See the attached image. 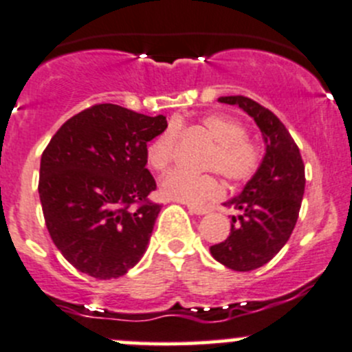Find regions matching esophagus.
<instances>
[{
    "label": "esophagus",
    "instance_id": "1",
    "mask_svg": "<svg viewBox=\"0 0 352 352\" xmlns=\"http://www.w3.org/2000/svg\"><path fill=\"white\" fill-rule=\"evenodd\" d=\"M187 209H189V211L192 212V214H197V216L208 214V212H209L208 208H202V206H194V204L187 206Z\"/></svg>",
    "mask_w": 352,
    "mask_h": 352
}]
</instances>
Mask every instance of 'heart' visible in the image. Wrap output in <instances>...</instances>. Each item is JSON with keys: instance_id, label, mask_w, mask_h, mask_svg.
<instances>
[{"instance_id": "1", "label": "heart", "mask_w": 352, "mask_h": 352, "mask_svg": "<svg viewBox=\"0 0 352 352\" xmlns=\"http://www.w3.org/2000/svg\"><path fill=\"white\" fill-rule=\"evenodd\" d=\"M199 126L214 141L206 160V168L216 170L230 182H243L254 175L261 163V151L245 136V127L239 120L225 113H208L199 120ZM177 138L179 127L170 124L148 144L146 162L156 172H163L170 165ZM160 194L170 201L202 204L221 196L223 187L212 173L194 175L186 170H172L160 182Z\"/></svg>"}]
</instances>
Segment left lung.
<instances>
[{
  "instance_id": "left-lung-1",
  "label": "left lung",
  "mask_w": 352,
  "mask_h": 352,
  "mask_svg": "<svg viewBox=\"0 0 352 352\" xmlns=\"http://www.w3.org/2000/svg\"><path fill=\"white\" fill-rule=\"evenodd\" d=\"M218 102L239 105L248 113L265 144L257 172L239 196L225 202L239 211L228 239L209 248L219 264L247 272L267 264L289 240L305 192V165L285 124L271 110L242 95L219 97Z\"/></svg>"
}]
</instances>
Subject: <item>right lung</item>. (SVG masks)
I'll list each match as a JSON object with an SVG mask.
<instances>
[{"label": "right lung", "mask_w": 352, "mask_h": 352, "mask_svg": "<svg viewBox=\"0 0 352 352\" xmlns=\"http://www.w3.org/2000/svg\"><path fill=\"white\" fill-rule=\"evenodd\" d=\"M166 117L98 104L66 120L41 158L38 196L63 257L95 279H116L146 252L160 204L146 144Z\"/></svg>", "instance_id": "1"}]
</instances>
